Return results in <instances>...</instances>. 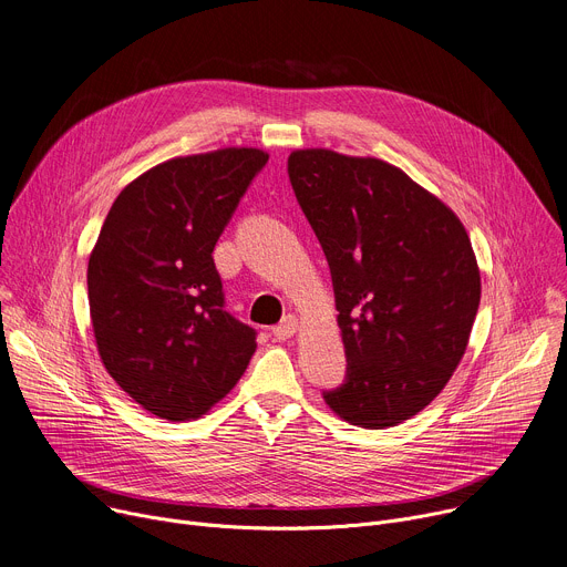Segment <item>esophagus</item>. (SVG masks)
<instances>
[{"mask_svg":"<svg viewBox=\"0 0 567 567\" xmlns=\"http://www.w3.org/2000/svg\"><path fill=\"white\" fill-rule=\"evenodd\" d=\"M298 330V319L293 315L285 317L276 328H274V337L280 339V342H285V339H291L293 332Z\"/></svg>","mask_w":567,"mask_h":567,"instance_id":"esophagus-1","label":"esophagus"}]
</instances>
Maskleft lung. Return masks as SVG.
<instances>
[{"label":"left lung","mask_w":567,"mask_h":567,"mask_svg":"<svg viewBox=\"0 0 567 567\" xmlns=\"http://www.w3.org/2000/svg\"><path fill=\"white\" fill-rule=\"evenodd\" d=\"M287 173L328 259L347 353V381L323 399L353 426H396L444 390L467 349L481 300L470 237L388 162L310 147Z\"/></svg>","instance_id":"left-lung-1"}]
</instances>
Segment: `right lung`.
Returning a JSON list of instances; mask_svg holds the SVG:
<instances>
[{
  "instance_id": "right-lung-1",
  "label": "right lung",
  "mask_w": 567,
  "mask_h": 567,
  "mask_svg": "<svg viewBox=\"0 0 567 567\" xmlns=\"http://www.w3.org/2000/svg\"><path fill=\"white\" fill-rule=\"evenodd\" d=\"M269 155L175 157L113 200L89 259L97 353L123 392L168 422L205 414L244 375L255 330L225 312L214 246Z\"/></svg>"
}]
</instances>
